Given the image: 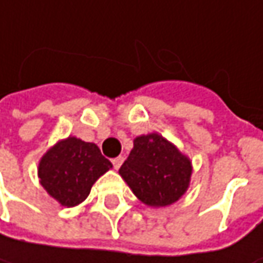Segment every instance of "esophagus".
Segmentation results:
<instances>
[{"label": "esophagus", "instance_id": "obj_1", "mask_svg": "<svg viewBox=\"0 0 263 263\" xmlns=\"http://www.w3.org/2000/svg\"><path fill=\"white\" fill-rule=\"evenodd\" d=\"M123 161H124V158H123V157L114 158V159H112V165H114V168H116V170H118V168L121 167Z\"/></svg>", "mask_w": 263, "mask_h": 263}]
</instances>
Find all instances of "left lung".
Wrapping results in <instances>:
<instances>
[{
    "instance_id": "obj_1",
    "label": "left lung",
    "mask_w": 263,
    "mask_h": 263,
    "mask_svg": "<svg viewBox=\"0 0 263 263\" xmlns=\"http://www.w3.org/2000/svg\"><path fill=\"white\" fill-rule=\"evenodd\" d=\"M192 161L159 133L140 135L118 170L135 196L147 206L165 208L184 196L192 180Z\"/></svg>"
}]
</instances>
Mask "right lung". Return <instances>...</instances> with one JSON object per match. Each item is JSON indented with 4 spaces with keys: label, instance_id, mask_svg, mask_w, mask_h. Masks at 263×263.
Listing matches in <instances>:
<instances>
[{
    "label": "right lung",
    "instance_id": "1",
    "mask_svg": "<svg viewBox=\"0 0 263 263\" xmlns=\"http://www.w3.org/2000/svg\"><path fill=\"white\" fill-rule=\"evenodd\" d=\"M111 168L95 143L68 136L42 155L37 177L49 196L61 206L73 208L85 202L96 180Z\"/></svg>",
    "mask_w": 263,
    "mask_h": 263
}]
</instances>
